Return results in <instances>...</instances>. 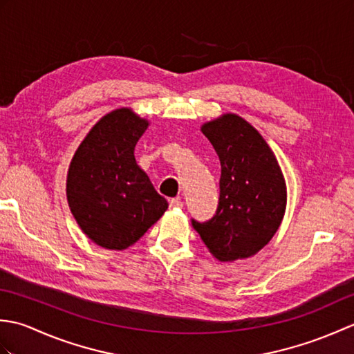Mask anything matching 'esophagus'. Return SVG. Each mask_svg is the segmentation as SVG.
Returning <instances> with one entry per match:
<instances>
[{
    "instance_id": "obj_1",
    "label": "esophagus",
    "mask_w": 354,
    "mask_h": 354,
    "mask_svg": "<svg viewBox=\"0 0 354 354\" xmlns=\"http://www.w3.org/2000/svg\"><path fill=\"white\" fill-rule=\"evenodd\" d=\"M169 205H170V208H183V201L179 199V198L170 199L169 201Z\"/></svg>"
}]
</instances>
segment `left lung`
I'll use <instances>...</instances> for the list:
<instances>
[{
    "label": "left lung",
    "instance_id": "8db88e82",
    "mask_svg": "<svg viewBox=\"0 0 354 354\" xmlns=\"http://www.w3.org/2000/svg\"><path fill=\"white\" fill-rule=\"evenodd\" d=\"M202 133L221 161L216 214L193 228L217 260L252 257L269 243L283 221L286 183L272 150L254 126L236 114L204 123Z\"/></svg>",
    "mask_w": 354,
    "mask_h": 354
}]
</instances>
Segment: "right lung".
<instances>
[{"instance_id": "1", "label": "right lung", "mask_w": 354, "mask_h": 354, "mask_svg": "<svg viewBox=\"0 0 354 354\" xmlns=\"http://www.w3.org/2000/svg\"><path fill=\"white\" fill-rule=\"evenodd\" d=\"M149 122L129 108L102 117L80 142L66 175V199L95 245L122 251L160 219L169 204L135 161Z\"/></svg>"}]
</instances>
